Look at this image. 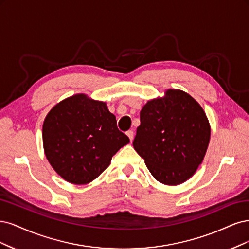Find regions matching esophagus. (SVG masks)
I'll return each instance as SVG.
<instances>
[{"label": "esophagus", "instance_id": "34e87169", "mask_svg": "<svg viewBox=\"0 0 249 249\" xmlns=\"http://www.w3.org/2000/svg\"><path fill=\"white\" fill-rule=\"evenodd\" d=\"M126 134H127L128 138H129L130 142H132V141H133V136H134V133H133V131H132V130H128V131L126 132Z\"/></svg>", "mask_w": 249, "mask_h": 249}]
</instances>
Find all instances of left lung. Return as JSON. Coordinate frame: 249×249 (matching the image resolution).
Segmentation results:
<instances>
[{"label":"left lung","mask_w":249,"mask_h":249,"mask_svg":"<svg viewBox=\"0 0 249 249\" xmlns=\"http://www.w3.org/2000/svg\"><path fill=\"white\" fill-rule=\"evenodd\" d=\"M210 134L202 107L189 94L170 89L142 108L133 148L157 181L178 185L203 162Z\"/></svg>","instance_id":"8db88e82"}]
</instances>
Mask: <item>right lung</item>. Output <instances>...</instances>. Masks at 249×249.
<instances>
[{"label":"right lung","mask_w":249,"mask_h":249,"mask_svg":"<svg viewBox=\"0 0 249 249\" xmlns=\"http://www.w3.org/2000/svg\"><path fill=\"white\" fill-rule=\"evenodd\" d=\"M45 156L58 175L72 184H87L110 164L129 142L117 127L107 103L76 94L59 102L42 127Z\"/></svg>","instance_id":"1"}]
</instances>
